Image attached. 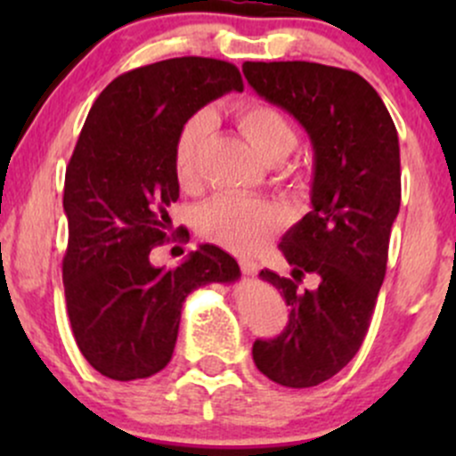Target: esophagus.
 Masks as SVG:
<instances>
[{
    "label": "esophagus",
    "mask_w": 456,
    "mask_h": 456,
    "mask_svg": "<svg viewBox=\"0 0 456 456\" xmlns=\"http://www.w3.org/2000/svg\"><path fill=\"white\" fill-rule=\"evenodd\" d=\"M240 268H242L246 276H255L259 272V264H257V261H253V259H242V261H240Z\"/></svg>",
    "instance_id": "obj_1"
}]
</instances>
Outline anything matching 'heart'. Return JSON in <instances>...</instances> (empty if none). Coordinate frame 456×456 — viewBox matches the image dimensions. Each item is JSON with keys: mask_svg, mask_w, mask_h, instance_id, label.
Wrapping results in <instances>:
<instances>
[{"mask_svg": "<svg viewBox=\"0 0 456 456\" xmlns=\"http://www.w3.org/2000/svg\"><path fill=\"white\" fill-rule=\"evenodd\" d=\"M235 124L246 141L268 165H281L296 150L297 130L281 109L264 101H244L235 107ZM212 134V115L199 111L182 128L175 141V177L182 188L201 184V160ZM287 175L300 177L296 167ZM285 224V212L276 203L253 197H221L206 203L197 214V232L208 242L233 253H253Z\"/></svg>", "mask_w": 456, "mask_h": 456, "instance_id": "b5f03b06", "label": "heart"}]
</instances>
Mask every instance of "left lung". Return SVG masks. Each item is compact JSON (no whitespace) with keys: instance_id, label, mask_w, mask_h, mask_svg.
I'll use <instances>...</instances> for the list:
<instances>
[{"instance_id":"left-lung-1","label":"left lung","mask_w":456,"mask_h":456,"mask_svg":"<svg viewBox=\"0 0 456 456\" xmlns=\"http://www.w3.org/2000/svg\"><path fill=\"white\" fill-rule=\"evenodd\" d=\"M242 72L313 143V210L281 242L291 279L259 272L285 297L289 322L279 337L253 345L265 378L311 388L347 366L369 332L401 206L399 134L379 94L352 70L244 61ZM305 273L316 276L317 290L297 289Z\"/></svg>"}]
</instances>
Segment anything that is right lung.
<instances>
[{"label":"right lung","instance_id":"obj_1","mask_svg":"<svg viewBox=\"0 0 456 456\" xmlns=\"http://www.w3.org/2000/svg\"><path fill=\"white\" fill-rule=\"evenodd\" d=\"M242 90L229 61L174 57L113 78L87 113L66 169L61 276L75 341L104 378L165 369L188 294L240 276L238 261L212 244L171 270L151 265L150 253L167 240V208L180 197L182 128L210 101Z\"/></svg>","mask_w":456,"mask_h":456}]
</instances>
